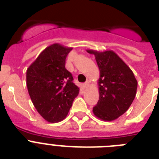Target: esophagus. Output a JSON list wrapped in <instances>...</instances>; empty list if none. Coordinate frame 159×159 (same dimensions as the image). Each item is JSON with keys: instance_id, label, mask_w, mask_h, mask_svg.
I'll return each instance as SVG.
<instances>
[{"instance_id": "34e87169", "label": "esophagus", "mask_w": 159, "mask_h": 159, "mask_svg": "<svg viewBox=\"0 0 159 159\" xmlns=\"http://www.w3.org/2000/svg\"><path fill=\"white\" fill-rule=\"evenodd\" d=\"M89 86V82H85L84 84H83V87H85V88H87V87Z\"/></svg>"}]
</instances>
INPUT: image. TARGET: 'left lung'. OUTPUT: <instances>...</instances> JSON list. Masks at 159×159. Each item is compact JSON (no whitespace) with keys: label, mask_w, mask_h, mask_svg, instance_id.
<instances>
[{"label":"left lung","mask_w":159,"mask_h":159,"mask_svg":"<svg viewBox=\"0 0 159 159\" xmlns=\"http://www.w3.org/2000/svg\"><path fill=\"white\" fill-rule=\"evenodd\" d=\"M87 51L95 55L100 70L99 101L93 107V114L104 121L115 120L132 104L137 92V80L129 67L114 51Z\"/></svg>","instance_id":"1"}]
</instances>
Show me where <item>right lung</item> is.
I'll return each instance as SVG.
<instances>
[{
  "label": "right lung",
  "mask_w": 159,
  "mask_h": 159,
  "mask_svg": "<svg viewBox=\"0 0 159 159\" xmlns=\"http://www.w3.org/2000/svg\"><path fill=\"white\" fill-rule=\"evenodd\" d=\"M72 48L53 43L43 49L26 71L29 95L39 114L56 123L66 118L79 87L72 73L65 68V60Z\"/></svg>",
  "instance_id": "1"
}]
</instances>
